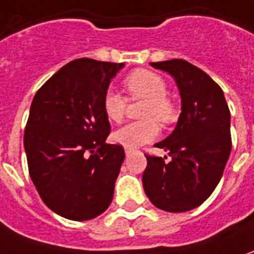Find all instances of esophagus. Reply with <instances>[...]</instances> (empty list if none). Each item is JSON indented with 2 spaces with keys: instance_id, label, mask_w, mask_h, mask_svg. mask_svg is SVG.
Wrapping results in <instances>:
<instances>
[{
  "instance_id": "obj_1",
  "label": "esophagus",
  "mask_w": 254,
  "mask_h": 254,
  "mask_svg": "<svg viewBox=\"0 0 254 254\" xmlns=\"http://www.w3.org/2000/svg\"><path fill=\"white\" fill-rule=\"evenodd\" d=\"M130 153H132V150H130V149H125V154H127V156H129Z\"/></svg>"
}]
</instances>
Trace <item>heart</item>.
<instances>
[{
    "label": "heart",
    "instance_id": "obj_1",
    "mask_svg": "<svg viewBox=\"0 0 254 254\" xmlns=\"http://www.w3.org/2000/svg\"><path fill=\"white\" fill-rule=\"evenodd\" d=\"M124 89L130 100H146L143 118L146 121L132 122L120 127L113 134L114 140L125 149H137L150 143L160 134L161 124H171L177 117V108L167 97V83L158 73L149 69H136L124 79ZM127 107V97L117 91L108 90L103 97V111L107 120L121 122Z\"/></svg>",
    "mask_w": 254,
    "mask_h": 254
}]
</instances>
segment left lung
<instances>
[{"instance_id":"1","label":"left lung","mask_w":254,"mask_h":254,"mask_svg":"<svg viewBox=\"0 0 254 254\" xmlns=\"http://www.w3.org/2000/svg\"><path fill=\"white\" fill-rule=\"evenodd\" d=\"M151 66L174 76L182 113L174 132L156 144L170 161L144 154L143 188L156 207L184 213L204 203L221 179L232 149L229 108L221 87L190 62L170 60Z\"/></svg>"}]
</instances>
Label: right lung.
<instances>
[{
  "label": "right lung",
  "mask_w": 254,
  "mask_h": 254,
  "mask_svg": "<svg viewBox=\"0 0 254 254\" xmlns=\"http://www.w3.org/2000/svg\"><path fill=\"white\" fill-rule=\"evenodd\" d=\"M121 68L90 58L70 61L33 98L23 137L29 175L46 206L64 218L91 220L113 201L125 151L105 143L111 125L103 97Z\"/></svg>",
  "instance_id": "add662e5"
}]
</instances>
